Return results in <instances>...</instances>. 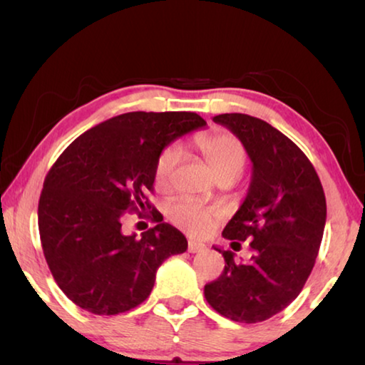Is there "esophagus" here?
Listing matches in <instances>:
<instances>
[{
    "label": "esophagus",
    "instance_id": "1",
    "mask_svg": "<svg viewBox=\"0 0 365 365\" xmlns=\"http://www.w3.org/2000/svg\"><path fill=\"white\" fill-rule=\"evenodd\" d=\"M187 250H189V253H202V251H205L207 248H205L204 243H199V241L189 240Z\"/></svg>",
    "mask_w": 365,
    "mask_h": 365
}]
</instances>
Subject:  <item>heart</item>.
I'll list each match as a JSON object with an SVG mask.
<instances>
[{"instance_id":"obj_1","label":"heart","mask_w":365,"mask_h":365,"mask_svg":"<svg viewBox=\"0 0 365 365\" xmlns=\"http://www.w3.org/2000/svg\"><path fill=\"white\" fill-rule=\"evenodd\" d=\"M194 145L205 156L207 163L210 165L218 179L237 181L241 176L246 165V150L233 133L223 130L200 133L194 138ZM179 160H181V148L176 143L168 145L160 151L153 170L156 187L165 189L170 186ZM166 214L173 225L195 237L204 235L217 218V212L207 209L192 199L176 200L175 204L168 207Z\"/></svg>"}]
</instances>
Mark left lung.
I'll use <instances>...</instances> for the list:
<instances>
[{
  "label": "left lung",
  "mask_w": 365,
  "mask_h": 365,
  "mask_svg": "<svg viewBox=\"0 0 365 365\" xmlns=\"http://www.w3.org/2000/svg\"><path fill=\"white\" fill-rule=\"evenodd\" d=\"M214 122L240 138L253 163L248 195L222 233L233 250L248 240L253 255L241 262L215 248L225 269L204 295L220 315L259 323L304 289L322 245L327 199L310 160L277 128L246 114H220Z\"/></svg>",
  "instance_id": "8db88e82"
}]
</instances>
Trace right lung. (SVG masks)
<instances>
[{"instance_id": "add662e5", "label": "right lung", "mask_w": 365, "mask_h": 365, "mask_svg": "<svg viewBox=\"0 0 365 365\" xmlns=\"http://www.w3.org/2000/svg\"><path fill=\"white\" fill-rule=\"evenodd\" d=\"M205 120L194 112H127L70 143L43 181L38 233L63 294L94 315H119L147 300L163 261L187 240L163 215L142 233H122L125 212L151 209L160 151Z\"/></svg>"}]
</instances>
